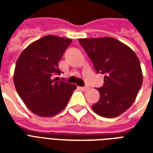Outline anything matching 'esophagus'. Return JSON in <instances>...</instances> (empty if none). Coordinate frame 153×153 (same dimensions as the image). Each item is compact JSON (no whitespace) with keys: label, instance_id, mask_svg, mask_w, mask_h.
Instances as JSON below:
<instances>
[{"label":"esophagus","instance_id":"esophagus-1","mask_svg":"<svg viewBox=\"0 0 153 153\" xmlns=\"http://www.w3.org/2000/svg\"><path fill=\"white\" fill-rule=\"evenodd\" d=\"M80 89L82 90V91H83V92H86V91H88V90L89 89V87H88V86L81 87V88H80Z\"/></svg>","mask_w":153,"mask_h":153}]
</instances>
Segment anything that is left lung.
<instances>
[{
    "label": "left lung",
    "mask_w": 153,
    "mask_h": 153,
    "mask_svg": "<svg viewBox=\"0 0 153 153\" xmlns=\"http://www.w3.org/2000/svg\"><path fill=\"white\" fill-rule=\"evenodd\" d=\"M81 46L93 61L97 73L106 74L104 85L98 88L99 101L93 111L115 118L131 106L143 83L138 56L131 48L115 38H79Z\"/></svg>",
    "instance_id": "8db88e82"
}]
</instances>
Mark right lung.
<instances>
[{"label": "right lung", "instance_id": "1", "mask_svg": "<svg viewBox=\"0 0 153 153\" xmlns=\"http://www.w3.org/2000/svg\"><path fill=\"white\" fill-rule=\"evenodd\" d=\"M71 38L47 35L23 51L15 65L14 83L17 93L32 112L51 117L63 111L77 86L52 79L60 74L58 62Z\"/></svg>", "mask_w": 153, "mask_h": 153}]
</instances>
